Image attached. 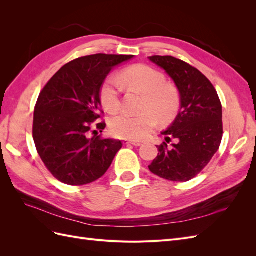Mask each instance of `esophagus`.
<instances>
[{
  "label": "esophagus",
  "instance_id": "esophagus-1",
  "mask_svg": "<svg viewBox=\"0 0 256 256\" xmlns=\"http://www.w3.org/2000/svg\"><path fill=\"white\" fill-rule=\"evenodd\" d=\"M124 144H131V145H134V146H141L142 145V143L141 142H138V141H131V140H126V141H124Z\"/></svg>",
  "mask_w": 256,
  "mask_h": 256
}]
</instances>
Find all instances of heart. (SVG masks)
<instances>
[{
	"label": "heart",
	"instance_id": "obj_1",
	"mask_svg": "<svg viewBox=\"0 0 256 256\" xmlns=\"http://www.w3.org/2000/svg\"><path fill=\"white\" fill-rule=\"evenodd\" d=\"M120 82L128 90L144 95L141 114L120 113L110 120V131L115 136L128 140H143L162 122L173 120L180 108V90L172 83L166 82L164 74L147 65H134L120 72ZM100 100L104 109L116 112L122 106L118 84L108 79L100 90Z\"/></svg>",
	"mask_w": 256,
	"mask_h": 256
}]
</instances>
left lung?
I'll return each instance as SVG.
<instances>
[{
    "mask_svg": "<svg viewBox=\"0 0 256 256\" xmlns=\"http://www.w3.org/2000/svg\"><path fill=\"white\" fill-rule=\"evenodd\" d=\"M174 80L180 94V110L164 131L166 142L150 171L171 182H188L209 164L219 150L222 136V104L212 82L198 69L170 56L148 58ZM172 140L174 144L169 145Z\"/></svg>",
    "mask_w": 256,
    "mask_h": 256,
    "instance_id": "8db88e82",
    "label": "left lung"
}]
</instances>
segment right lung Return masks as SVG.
<instances>
[{
    "instance_id": "obj_1",
    "label": "right lung",
    "mask_w": 256,
    "mask_h": 256,
    "mask_svg": "<svg viewBox=\"0 0 256 256\" xmlns=\"http://www.w3.org/2000/svg\"><path fill=\"white\" fill-rule=\"evenodd\" d=\"M134 56L92 54L69 62L44 85L34 110L33 138L58 180L83 186L110 168L122 142L97 134L106 128L100 90L112 68ZM95 126L96 129L92 130ZM96 133L92 137L90 132Z\"/></svg>"
}]
</instances>
